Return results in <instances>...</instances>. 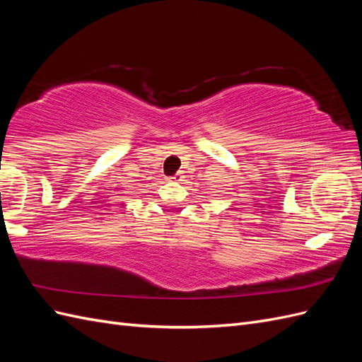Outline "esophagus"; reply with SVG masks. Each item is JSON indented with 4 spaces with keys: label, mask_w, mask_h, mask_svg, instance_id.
<instances>
[{
    "label": "esophagus",
    "mask_w": 362,
    "mask_h": 362,
    "mask_svg": "<svg viewBox=\"0 0 362 362\" xmlns=\"http://www.w3.org/2000/svg\"><path fill=\"white\" fill-rule=\"evenodd\" d=\"M181 173H177V175H175V177H172V181H175V182H177V181H181Z\"/></svg>",
    "instance_id": "esophagus-1"
}]
</instances>
